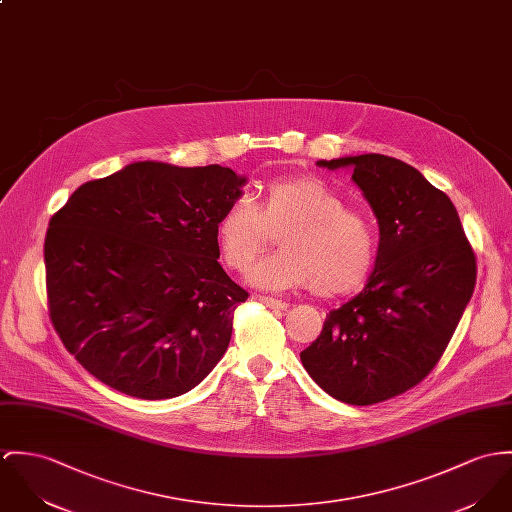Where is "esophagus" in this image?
Returning <instances> with one entry per match:
<instances>
[{
	"instance_id": "1",
	"label": "esophagus",
	"mask_w": 512,
	"mask_h": 512,
	"mask_svg": "<svg viewBox=\"0 0 512 512\" xmlns=\"http://www.w3.org/2000/svg\"><path fill=\"white\" fill-rule=\"evenodd\" d=\"M262 305H266L268 309H276V311H285L289 307V303L285 301H279V299H272V297H264V295H258L256 297Z\"/></svg>"
}]
</instances>
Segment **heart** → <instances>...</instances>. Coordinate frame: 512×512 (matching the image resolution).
<instances>
[{
  "instance_id": "b5f03b06",
  "label": "heart",
  "mask_w": 512,
  "mask_h": 512,
  "mask_svg": "<svg viewBox=\"0 0 512 512\" xmlns=\"http://www.w3.org/2000/svg\"><path fill=\"white\" fill-rule=\"evenodd\" d=\"M223 264L244 272L278 234L279 252L248 272V283L266 291L307 289L323 297L354 291L375 260V231L366 215L317 176L281 178L262 187L254 205L238 199L215 221Z\"/></svg>"
}]
</instances>
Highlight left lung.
I'll return each instance as SVG.
<instances>
[{"label": "left lung", "mask_w": 512, "mask_h": 512, "mask_svg": "<svg viewBox=\"0 0 512 512\" xmlns=\"http://www.w3.org/2000/svg\"><path fill=\"white\" fill-rule=\"evenodd\" d=\"M317 166L352 172L379 244L368 283L326 315L301 362L330 397L381 403L415 387L440 360L475 287V254L450 197L417 168L383 154Z\"/></svg>", "instance_id": "left-lung-1"}]
</instances>
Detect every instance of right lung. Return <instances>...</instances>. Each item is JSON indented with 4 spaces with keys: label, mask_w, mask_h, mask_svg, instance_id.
<instances>
[{
    "label": "right lung",
    "mask_w": 512,
    "mask_h": 512,
    "mask_svg": "<svg viewBox=\"0 0 512 512\" xmlns=\"http://www.w3.org/2000/svg\"><path fill=\"white\" fill-rule=\"evenodd\" d=\"M244 184L219 164L144 160L78 187L52 215L50 319L93 377L156 401L219 364L248 293L217 262L213 229Z\"/></svg>",
    "instance_id": "add662e5"
}]
</instances>
